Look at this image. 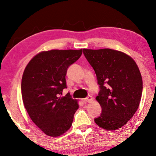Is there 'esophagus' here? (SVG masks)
Segmentation results:
<instances>
[{
    "mask_svg": "<svg viewBox=\"0 0 156 156\" xmlns=\"http://www.w3.org/2000/svg\"><path fill=\"white\" fill-rule=\"evenodd\" d=\"M92 99H93L92 96H90V95H88L87 98H83V99H82V100H83V102H89L91 101Z\"/></svg>",
    "mask_w": 156,
    "mask_h": 156,
    "instance_id": "1",
    "label": "esophagus"
}]
</instances>
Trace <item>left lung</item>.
<instances>
[{"instance_id":"obj_1","label":"left lung","mask_w":156,"mask_h":156,"mask_svg":"<svg viewBox=\"0 0 156 156\" xmlns=\"http://www.w3.org/2000/svg\"><path fill=\"white\" fill-rule=\"evenodd\" d=\"M83 52L100 88L96 100L102 113L94 121L105 130H117L128 123L140 105L143 83L137 65L116 50L83 49Z\"/></svg>"}]
</instances>
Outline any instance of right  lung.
Wrapping results in <instances>:
<instances>
[{
	"mask_svg": "<svg viewBox=\"0 0 156 156\" xmlns=\"http://www.w3.org/2000/svg\"><path fill=\"white\" fill-rule=\"evenodd\" d=\"M82 49L42 51L30 60L21 80L23 102L30 118L43 133L58 136L68 131L79 108L70 93L60 97L67 88L69 66L80 58Z\"/></svg>",
	"mask_w": 156,
	"mask_h": 156,
	"instance_id": "1",
	"label": "right lung"
}]
</instances>
